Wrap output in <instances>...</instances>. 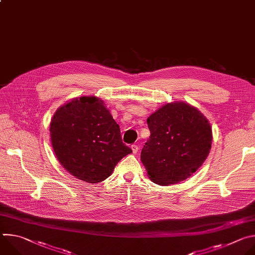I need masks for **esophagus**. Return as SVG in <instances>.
<instances>
[{"mask_svg":"<svg viewBox=\"0 0 255 255\" xmlns=\"http://www.w3.org/2000/svg\"><path fill=\"white\" fill-rule=\"evenodd\" d=\"M131 149H132V152L135 154V153H137L138 152V146L137 145H131Z\"/></svg>","mask_w":255,"mask_h":255,"instance_id":"1","label":"esophagus"}]
</instances>
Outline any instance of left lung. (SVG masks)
Returning a JSON list of instances; mask_svg holds the SVG:
<instances>
[{"instance_id":"1","label":"left lung","mask_w":255,"mask_h":255,"mask_svg":"<svg viewBox=\"0 0 255 255\" xmlns=\"http://www.w3.org/2000/svg\"><path fill=\"white\" fill-rule=\"evenodd\" d=\"M147 124L150 137L141 150V161L153 183H180L197 171L209 155L211 125L190 104H166L148 117Z\"/></svg>"}]
</instances>
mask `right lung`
I'll return each instance as SVG.
<instances>
[{"label": "right lung", "instance_id": "add662e5", "mask_svg": "<svg viewBox=\"0 0 255 255\" xmlns=\"http://www.w3.org/2000/svg\"><path fill=\"white\" fill-rule=\"evenodd\" d=\"M50 139L63 168L90 184L110 176L132 152L110 111L96 97L77 98L58 108L50 123Z\"/></svg>", "mask_w": 255, "mask_h": 255}]
</instances>
